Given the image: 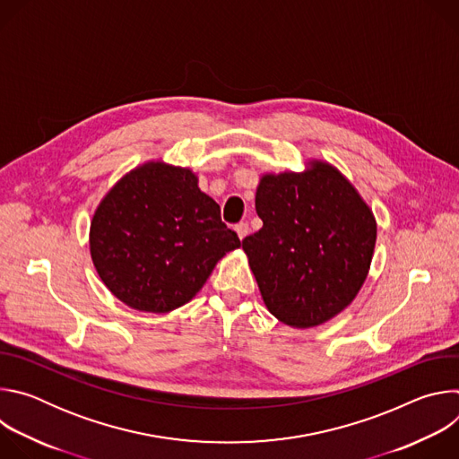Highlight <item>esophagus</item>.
Segmentation results:
<instances>
[{
	"label": "esophagus",
	"mask_w": 459,
	"mask_h": 459,
	"mask_svg": "<svg viewBox=\"0 0 459 459\" xmlns=\"http://www.w3.org/2000/svg\"><path fill=\"white\" fill-rule=\"evenodd\" d=\"M248 232H250V229H248V225H247V223H239V225H236V234H238V238H239V239H245V238L248 236Z\"/></svg>",
	"instance_id": "1"
}]
</instances>
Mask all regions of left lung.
Instances as JSON below:
<instances>
[{"mask_svg": "<svg viewBox=\"0 0 459 459\" xmlns=\"http://www.w3.org/2000/svg\"><path fill=\"white\" fill-rule=\"evenodd\" d=\"M255 212L264 221L243 239L269 312L312 329L345 310L363 287L376 245V218L331 163L261 176Z\"/></svg>", "mask_w": 459, "mask_h": 459, "instance_id": "left-lung-1", "label": "left lung"}]
</instances>
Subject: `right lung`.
<instances>
[{
	"instance_id": "right-lung-1",
	"label": "right lung",
	"mask_w": 459,
	"mask_h": 459,
	"mask_svg": "<svg viewBox=\"0 0 459 459\" xmlns=\"http://www.w3.org/2000/svg\"><path fill=\"white\" fill-rule=\"evenodd\" d=\"M89 243L105 287L130 308L156 314L188 303L241 247L198 176L163 160L126 172L105 194Z\"/></svg>"
}]
</instances>
